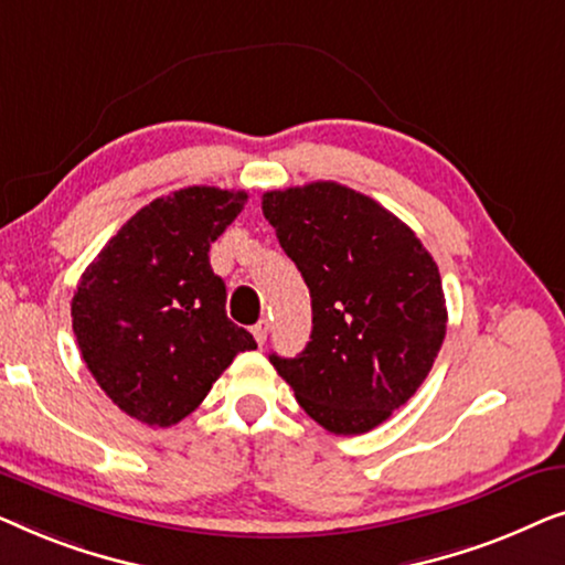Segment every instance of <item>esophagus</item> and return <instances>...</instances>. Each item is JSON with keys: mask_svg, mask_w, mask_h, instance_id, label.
I'll return each mask as SVG.
<instances>
[{"mask_svg": "<svg viewBox=\"0 0 565 565\" xmlns=\"http://www.w3.org/2000/svg\"><path fill=\"white\" fill-rule=\"evenodd\" d=\"M267 331H269V323H267L265 319H262L259 323H254V327H252V334H254V339H257V344H259V347L265 344Z\"/></svg>", "mask_w": 565, "mask_h": 565, "instance_id": "1", "label": "esophagus"}]
</instances>
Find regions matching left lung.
<instances>
[{
	"label": "left lung",
	"mask_w": 565,
	"mask_h": 565,
	"mask_svg": "<svg viewBox=\"0 0 565 565\" xmlns=\"http://www.w3.org/2000/svg\"><path fill=\"white\" fill-rule=\"evenodd\" d=\"M311 290V342L269 354L303 412L334 435H365L414 396L447 331L439 269L404 221L337 182L262 195Z\"/></svg>",
	"instance_id": "obj_1"
}]
</instances>
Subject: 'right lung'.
<instances>
[{
	"instance_id": "right-lung-1",
	"label": "right lung",
	"mask_w": 565,
	"mask_h": 565,
	"mask_svg": "<svg viewBox=\"0 0 565 565\" xmlns=\"http://www.w3.org/2000/svg\"><path fill=\"white\" fill-rule=\"evenodd\" d=\"M244 190L184 188L141 207L84 269L72 300L82 358L115 406L172 427L203 404L249 331L226 316L211 244L246 203Z\"/></svg>"
}]
</instances>
